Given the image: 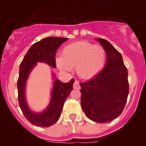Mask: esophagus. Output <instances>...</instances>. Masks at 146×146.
<instances>
[{
  "instance_id": "34e87169",
  "label": "esophagus",
  "mask_w": 146,
  "mask_h": 146,
  "mask_svg": "<svg viewBox=\"0 0 146 146\" xmlns=\"http://www.w3.org/2000/svg\"><path fill=\"white\" fill-rule=\"evenodd\" d=\"M73 88L74 89H80V86L79 82L77 80H75L74 82V84H73Z\"/></svg>"
}]
</instances>
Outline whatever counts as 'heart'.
Wrapping results in <instances>:
<instances>
[{
  "mask_svg": "<svg viewBox=\"0 0 146 146\" xmlns=\"http://www.w3.org/2000/svg\"><path fill=\"white\" fill-rule=\"evenodd\" d=\"M107 54L100 45L80 41L66 45L58 55L55 64L60 70L70 72L75 66L77 74L83 79H90L102 70L106 63Z\"/></svg>",
  "mask_w": 146,
  "mask_h": 146,
  "instance_id": "1",
  "label": "heart"
}]
</instances>
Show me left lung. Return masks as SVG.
<instances>
[{"instance_id":"obj_1","label":"left lung","mask_w":146,"mask_h":146,"mask_svg":"<svg viewBox=\"0 0 146 146\" xmlns=\"http://www.w3.org/2000/svg\"><path fill=\"white\" fill-rule=\"evenodd\" d=\"M97 40L106 51V66L96 77L80 83L81 106L90 120L107 123L124 109L129 94L128 72L118 50L107 40Z\"/></svg>"}]
</instances>
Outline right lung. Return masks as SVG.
Listing matches in <instances>:
<instances>
[{
  "label": "right lung",
  "instance_id": "add662e5",
  "mask_svg": "<svg viewBox=\"0 0 146 146\" xmlns=\"http://www.w3.org/2000/svg\"><path fill=\"white\" fill-rule=\"evenodd\" d=\"M68 38L60 37H47L36 42L28 50L20 66L17 80L18 102L20 109L30 123L41 127H49L58 121L66 99L73 89L74 79L64 83L59 80H54L52 96L48 107L40 113L32 112L29 109L25 96V83L33 67L37 62H44L55 68V53L62 44Z\"/></svg>",
  "mask_w": 146,
  "mask_h": 146
}]
</instances>
